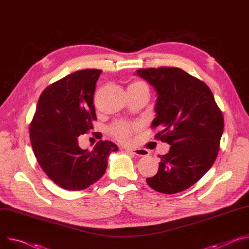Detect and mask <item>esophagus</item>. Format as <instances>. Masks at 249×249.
<instances>
[{
    "label": "esophagus",
    "mask_w": 249,
    "mask_h": 249,
    "mask_svg": "<svg viewBox=\"0 0 249 249\" xmlns=\"http://www.w3.org/2000/svg\"><path fill=\"white\" fill-rule=\"evenodd\" d=\"M126 151L128 153L137 155V156H147L149 154L148 150L144 149V148H134V149H126Z\"/></svg>",
    "instance_id": "esophagus-1"
}]
</instances>
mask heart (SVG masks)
<instances>
[{"label": "heart", "instance_id": "b5f03b06", "mask_svg": "<svg viewBox=\"0 0 249 249\" xmlns=\"http://www.w3.org/2000/svg\"><path fill=\"white\" fill-rule=\"evenodd\" d=\"M131 86H139V85H145L142 81L136 80L132 82ZM139 127V124L136 123H128V122H118L112 126V133L120 142H127L129 140L130 135L133 133L134 130Z\"/></svg>", "mask_w": 249, "mask_h": 249}]
</instances>
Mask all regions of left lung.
Instances as JSON below:
<instances>
[{
    "instance_id": "8db88e82",
    "label": "left lung",
    "mask_w": 249,
    "mask_h": 249,
    "mask_svg": "<svg viewBox=\"0 0 249 249\" xmlns=\"http://www.w3.org/2000/svg\"><path fill=\"white\" fill-rule=\"evenodd\" d=\"M157 92L155 139L171 145L159 155V169L147 184L176 194L198 182L213 166L224 131V117L206 83L177 67L136 70Z\"/></svg>"
}]
</instances>
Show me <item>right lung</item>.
I'll return each instance as SVG.
<instances>
[{
	"instance_id": "obj_1",
	"label": "right lung",
	"mask_w": 249,
	"mask_h": 249,
	"mask_svg": "<svg viewBox=\"0 0 249 249\" xmlns=\"http://www.w3.org/2000/svg\"><path fill=\"white\" fill-rule=\"evenodd\" d=\"M102 70L85 69L52 83L41 93L30 124L31 142L45 174L69 191L84 190L105 174L107 156L118 146L99 141L81 149L78 136L93 129L97 120L94 94Z\"/></svg>"
}]
</instances>
